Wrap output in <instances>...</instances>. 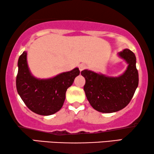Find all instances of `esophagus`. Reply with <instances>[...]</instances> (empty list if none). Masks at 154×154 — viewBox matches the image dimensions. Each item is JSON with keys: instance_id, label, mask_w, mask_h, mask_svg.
<instances>
[{"instance_id": "34e87169", "label": "esophagus", "mask_w": 154, "mask_h": 154, "mask_svg": "<svg viewBox=\"0 0 154 154\" xmlns=\"http://www.w3.org/2000/svg\"><path fill=\"white\" fill-rule=\"evenodd\" d=\"M85 68H86V66H85V64H83V63H82V64L79 65V70L80 71H83V69H85Z\"/></svg>"}]
</instances>
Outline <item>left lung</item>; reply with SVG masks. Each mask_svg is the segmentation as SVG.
Instances as JSON below:
<instances>
[{"instance_id":"obj_1","label":"left lung","mask_w":154,"mask_h":154,"mask_svg":"<svg viewBox=\"0 0 154 154\" xmlns=\"http://www.w3.org/2000/svg\"><path fill=\"white\" fill-rule=\"evenodd\" d=\"M117 54L128 64L119 76H107L87 69L81 71L85 79L83 89L88 100L93 108L103 113L115 112L125 108L138 87L139 74L134 54L125 49Z\"/></svg>"}]
</instances>
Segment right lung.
<instances>
[{"label": "right lung", "instance_id": "1", "mask_svg": "<svg viewBox=\"0 0 154 154\" xmlns=\"http://www.w3.org/2000/svg\"><path fill=\"white\" fill-rule=\"evenodd\" d=\"M17 66V93L31 111L44 116L53 115L62 107L68 88L80 74L79 68H75L50 79H37L29 71L26 51L20 56Z\"/></svg>", "mask_w": 154, "mask_h": 154}]
</instances>
